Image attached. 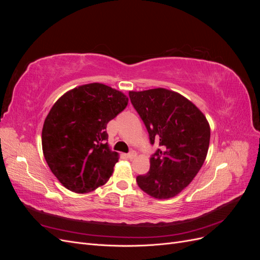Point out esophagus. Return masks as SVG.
I'll use <instances>...</instances> for the list:
<instances>
[{
    "mask_svg": "<svg viewBox=\"0 0 260 260\" xmlns=\"http://www.w3.org/2000/svg\"><path fill=\"white\" fill-rule=\"evenodd\" d=\"M127 157H128L129 159H133V158H136V157H137V153H136L135 151H131L130 153H128V154H127Z\"/></svg>",
    "mask_w": 260,
    "mask_h": 260,
    "instance_id": "obj_1",
    "label": "esophagus"
}]
</instances>
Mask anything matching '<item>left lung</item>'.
<instances>
[{
	"label": "left lung",
	"instance_id": "8db88e82",
	"mask_svg": "<svg viewBox=\"0 0 260 260\" xmlns=\"http://www.w3.org/2000/svg\"><path fill=\"white\" fill-rule=\"evenodd\" d=\"M129 96L160 148L149 159V171L138 176L141 190L157 200L175 198L192 182L206 159L210 127L190 100L164 88L130 91Z\"/></svg>",
	"mask_w": 260,
	"mask_h": 260
}]
</instances>
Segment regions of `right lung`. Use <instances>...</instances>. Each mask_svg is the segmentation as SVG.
<instances>
[{"mask_svg":"<svg viewBox=\"0 0 260 260\" xmlns=\"http://www.w3.org/2000/svg\"><path fill=\"white\" fill-rule=\"evenodd\" d=\"M128 101L122 92L94 82L55 102L44 120L42 149L53 175L69 191L92 192L113 175L119 155L109 148L105 129Z\"/></svg>","mask_w":260,"mask_h":260,"instance_id":"add662e5","label":"right lung"}]
</instances>
